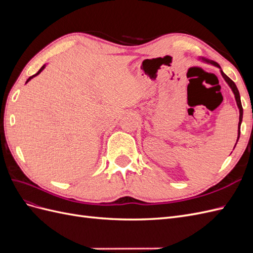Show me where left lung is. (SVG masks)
Returning a JSON list of instances; mask_svg holds the SVG:
<instances>
[{
    "instance_id": "1",
    "label": "left lung",
    "mask_w": 253,
    "mask_h": 253,
    "mask_svg": "<svg viewBox=\"0 0 253 253\" xmlns=\"http://www.w3.org/2000/svg\"><path fill=\"white\" fill-rule=\"evenodd\" d=\"M203 60L204 61H206V62H209V63H211V64H213V65H215V66H217V67H219L220 68V66L216 63V62H214V61H210V60H207V59H204L203 58ZM220 73H221V76H223V78L226 80V82L229 84V86L231 87V89H232V91H233V94H234V96H235V100H236V104H237V106H239V110H240V121H239V132H237V140H239V138H240V134H241V124H242V120H243V106H242V102H241V97H240V93H239V89H237V87H236V85H235V83L228 77V76L226 75V74H224V72L220 70ZM237 140H236V142H237ZM235 148V147H234Z\"/></svg>"
}]
</instances>
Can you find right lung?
<instances>
[{
	"mask_svg": "<svg viewBox=\"0 0 253 253\" xmlns=\"http://www.w3.org/2000/svg\"><path fill=\"white\" fill-rule=\"evenodd\" d=\"M44 67H45V65H43V66H42V67H41V68H40V70H39V72H38V73H37V74H35V75H34V76H32V77H29V78H28V79H27V81H26V83H27V82H28V81H29V80H30V79H33V78H34V77H36V76H37V75H39V74H40V73H41V72H42V71H43V70H44Z\"/></svg>",
	"mask_w": 253,
	"mask_h": 253,
	"instance_id": "add662e5",
	"label": "right lung"
}]
</instances>
